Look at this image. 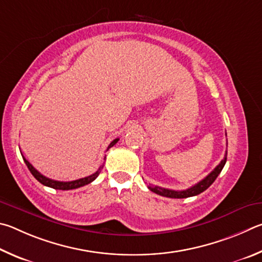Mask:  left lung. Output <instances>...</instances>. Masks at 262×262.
Segmentation results:
<instances>
[{
    "mask_svg": "<svg viewBox=\"0 0 262 262\" xmlns=\"http://www.w3.org/2000/svg\"><path fill=\"white\" fill-rule=\"evenodd\" d=\"M227 162V152L226 155H224V159L220 162L216 168L214 170L208 173L204 180H201L199 183H196L195 185L191 186L190 189L186 190H182V191H175V190H169V189H164V187H160V186H153L149 185L148 189L157 193L159 195L162 196H167V198H175V199H182V198H189V196H193V195H198L201 192H204L205 190H207L208 187L213 184L214 181L216 180L217 176L220 175V172L222 171V169L224 167V164Z\"/></svg>",
    "mask_w": 262,
    "mask_h": 262,
    "instance_id": "8db88e82",
    "label": "left lung"
}]
</instances>
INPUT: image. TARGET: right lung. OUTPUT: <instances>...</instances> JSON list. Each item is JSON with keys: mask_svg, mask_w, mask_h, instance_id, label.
Instances as JSON below:
<instances>
[{"mask_svg": "<svg viewBox=\"0 0 262 262\" xmlns=\"http://www.w3.org/2000/svg\"><path fill=\"white\" fill-rule=\"evenodd\" d=\"M117 141H118V138L113 140L112 143L109 144L107 149H109L110 147H113V146L116 144ZM23 159H24V162L26 163L27 168H29V170L31 171L32 175L35 177L36 181H39L42 185L53 187V189H55V190H73V189H78V187H80V186H84V185L90 184V183L93 182L95 178L99 176V173L101 172V170H102V168H103V164H102V166H101L94 173H92V175L87 176V177H84V178H79V180L71 181V182H59V181L50 180V178L46 177L43 175H41V173L38 170H36V169L33 166H32V164L29 161H27V160L24 157H23Z\"/></svg>", "mask_w": 262, "mask_h": 262, "instance_id": "right-lung-1", "label": "right lung"}]
</instances>
